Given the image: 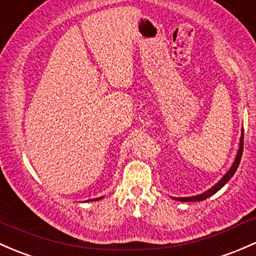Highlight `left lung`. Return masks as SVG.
I'll list each match as a JSON object with an SVG mask.
<instances>
[{
    "mask_svg": "<svg viewBox=\"0 0 256 256\" xmlns=\"http://www.w3.org/2000/svg\"><path fill=\"white\" fill-rule=\"evenodd\" d=\"M244 134H243V130H242V136H240V140H239V148H238V151H237V155H236V158L234 161H233L232 166H230V168L226 172V174L224 176V177L221 178V180L217 182L215 186H211L208 190L204 192V193L199 194V195H195V196H189V198H172L173 200H178V202H202V200H205L208 199V198H210L211 195H214L217 192L220 190V189L222 188V186L226 184L228 180H230V178L233 177V174H234L236 171H237L238 166H239V162H240V158H242V154H243V140H244Z\"/></svg>",
    "mask_w": 256,
    "mask_h": 256,
    "instance_id": "obj_1",
    "label": "left lung"
}]
</instances>
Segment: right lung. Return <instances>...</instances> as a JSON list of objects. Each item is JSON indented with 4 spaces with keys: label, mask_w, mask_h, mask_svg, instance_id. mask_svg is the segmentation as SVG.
<instances>
[{
    "label": "right lung",
    "mask_w": 256,
    "mask_h": 256,
    "mask_svg": "<svg viewBox=\"0 0 256 256\" xmlns=\"http://www.w3.org/2000/svg\"><path fill=\"white\" fill-rule=\"evenodd\" d=\"M104 196H100V198H96V199H90V200H86V202H96V200H101Z\"/></svg>",
    "instance_id": "obj_1"
}]
</instances>
